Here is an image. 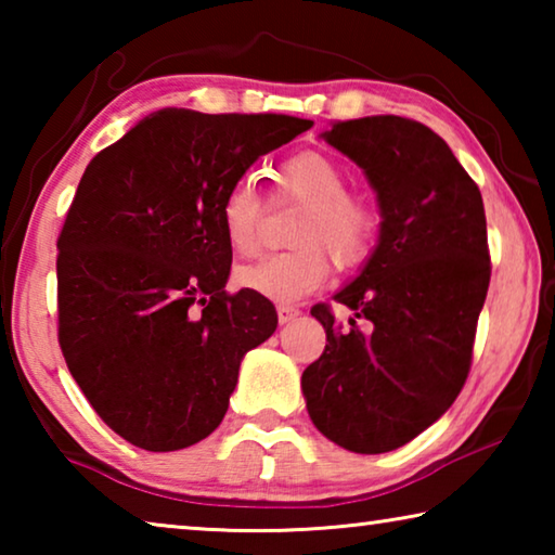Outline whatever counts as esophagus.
Returning a JSON list of instances; mask_svg holds the SVG:
<instances>
[{"label": "esophagus", "instance_id": "34e87169", "mask_svg": "<svg viewBox=\"0 0 555 555\" xmlns=\"http://www.w3.org/2000/svg\"><path fill=\"white\" fill-rule=\"evenodd\" d=\"M276 315H279V323L286 325L291 321H296V318L300 315V311H298V308H294V306L281 304V306H276Z\"/></svg>", "mask_w": 555, "mask_h": 555}]
</instances>
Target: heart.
<instances>
[{"mask_svg": "<svg viewBox=\"0 0 555 555\" xmlns=\"http://www.w3.org/2000/svg\"><path fill=\"white\" fill-rule=\"evenodd\" d=\"M281 193L306 203L291 244L237 271V284L276 304H296L311 296L331 276V260L340 269L360 267L372 255L379 232V215L370 203L350 195V176L331 156L306 152L276 171ZM261 193L255 178L244 176L224 191L220 201V228L228 247L237 257L259 249ZM328 254L325 256L324 251Z\"/></svg>", "mask_w": 555, "mask_h": 555, "instance_id": "obj_1", "label": "heart"}]
</instances>
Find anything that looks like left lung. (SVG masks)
Masks as SVG:
<instances>
[{"label": "left lung", "instance_id": "left-lung-1", "mask_svg": "<svg viewBox=\"0 0 555 555\" xmlns=\"http://www.w3.org/2000/svg\"><path fill=\"white\" fill-rule=\"evenodd\" d=\"M323 139L362 168L377 193L379 242L335 300L364 317L360 332L311 315L325 350L300 389L325 438L352 453L406 446L457 399L490 286L480 188L434 129L393 115L335 121Z\"/></svg>", "mask_w": 555, "mask_h": 555}]
</instances>
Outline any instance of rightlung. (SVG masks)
<instances>
[{"instance_id":"add662e5","label":"right lung","mask_w":555,"mask_h":555,"mask_svg":"<svg viewBox=\"0 0 555 555\" xmlns=\"http://www.w3.org/2000/svg\"><path fill=\"white\" fill-rule=\"evenodd\" d=\"M311 119L166 107L92 158L59 237V343L98 416L168 453L208 438L276 311L228 294L220 201Z\"/></svg>"}]
</instances>
